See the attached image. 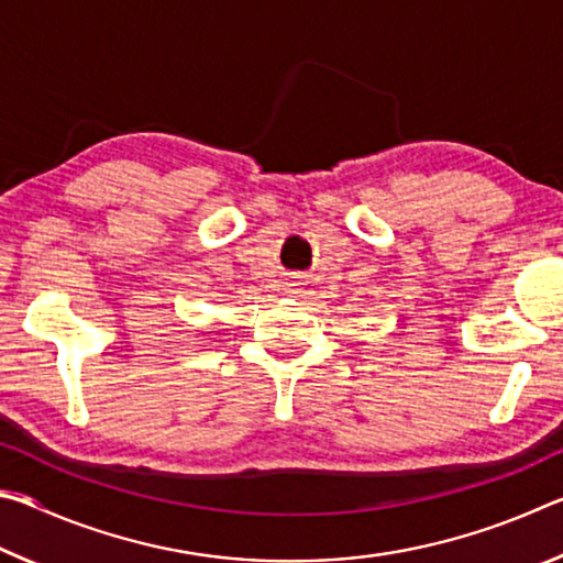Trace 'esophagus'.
<instances>
[{"label":"esophagus","instance_id":"1","mask_svg":"<svg viewBox=\"0 0 563 563\" xmlns=\"http://www.w3.org/2000/svg\"><path fill=\"white\" fill-rule=\"evenodd\" d=\"M288 288H290V290H298V283H290V285H288Z\"/></svg>","mask_w":563,"mask_h":563}]
</instances>
